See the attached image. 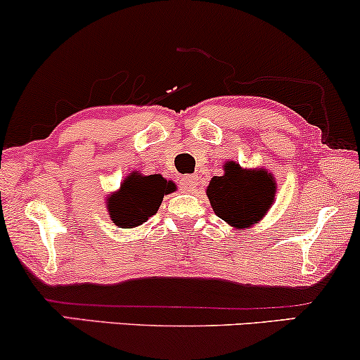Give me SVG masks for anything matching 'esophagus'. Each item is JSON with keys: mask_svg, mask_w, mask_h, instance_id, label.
Instances as JSON below:
<instances>
[{"mask_svg": "<svg viewBox=\"0 0 360 360\" xmlns=\"http://www.w3.org/2000/svg\"><path fill=\"white\" fill-rule=\"evenodd\" d=\"M181 188H183L184 191L193 193L194 189L198 188L196 176H183V177H181Z\"/></svg>", "mask_w": 360, "mask_h": 360, "instance_id": "1", "label": "esophagus"}]
</instances>
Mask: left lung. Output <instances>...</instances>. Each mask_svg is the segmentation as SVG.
Listing matches in <instances>:
<instances>
[{"instance_id":"left-lung-1","label":"left lung","mask_w":360,"mask_h":360,"mask_svg":"<svg viewBox=\"0 0 360 360\" xmlns=\"http://www.w3.org/2000/svg\"><path fill=\"white\" fill-rule=\"evenodd\" d=\"M276 184L266 171H243L235 162L225 166V174L210 181L206 194L214 213L233 226L259 221L274 200Z\"/></svg>"}]
</instances>
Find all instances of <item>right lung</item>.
<instances>
[{"mask_svg": "<svg viewBox=\"0 0 360 360\" xmlns=\"http://www.w3.org/2000/svg\"><path fill=\"white\" fill-rule=\"evenodd\" d=\"M172 191V183L157 176L128 177L122 184V191L110 198L108 208L113 223L120 229H134L142 225L148 217L157 212L162 203L164 194Z\"/></svg>", "mask_w": 360, "mask_h": 360, "instance_id": "right-lung-1", "label": "right lung"}]
</instances>
